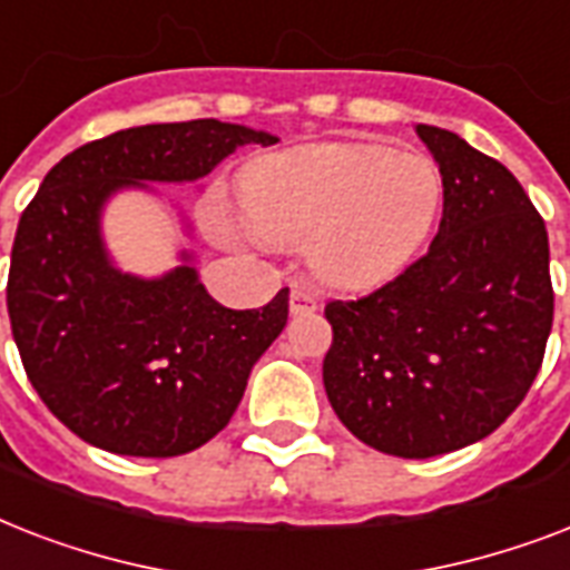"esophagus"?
Segmentation results:
<instances>
[{
    "mask_svg": "<svg viewBox=\"0 0 570 570\" xmlns=\"http://www.w3.org/2000/svg\"><path fill=\"white\" fill-rule=\"evenodd\" d=\"M316 307H320V302H316V295H313L311 289H304V286H293V293H289V311H293L295 316L313 313Z\"/></svg>",
    "mask_w": 570,
    "mask_h": 570,
    "instance_id": "1",
    "label": "esophagus"
}]
</instances>
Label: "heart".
<instances>
[{
    "label": "heart",
    "mask_w": 570,
    "mask_h": 570,
    "mask_svg": "<svg viewBox=\"0 0 570 570\" xmlns=\"http://www.w3.org/2000/svg\"><path fill=\"white\" fill-rule=\"evenodd\" d=\"M443 204V174L423 154L384 145H316L259 159L242 177V209L263 239L311 242L313 272L366 289L411 263Z\"/></svg>",
    "instance_id": "1"
}]
</instances>
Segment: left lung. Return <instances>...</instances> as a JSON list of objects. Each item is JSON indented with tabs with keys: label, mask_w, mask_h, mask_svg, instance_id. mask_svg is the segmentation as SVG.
<instances>
[{
	"label": "left lung",
	"mask_w": 570,
	"mask_h": 570,
	"mask_svg": "<svg viewBox=\"0 0 570 570\" xmlns=\"http://www.w3.org/2000/svg\"><path fill=\"white\" fill-rule=\"evenodd\" d=\"M443 174L423 257L355 302H328L331 407L357 441L432 459L500 429L553 325L548 227L514 174L450 129L416 127Z\"/></svg>",
	"instance_id": "obj_1"
}]
</instances>
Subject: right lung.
Listing matches in <instances>:
<instances>
[{
    "instance_id": "1",
    "label": "right lung",
    "mask_w": 570,
    "mask_h": 570,
    "mask_svg": "<svg viewBox=\"0 0 570 570\" xmlns=\"http://www.w3.org/2000/svg\"><path fill=\"white\" fill-rule=\"evenodd\" d=\"M275 141L213 118L120 129L67 154L22 209L8 272L13 343L43 405L85 443L138 459L204 446L289 316V289L230 311L191 266L159 281L118 272L100 239L106 197L200 180L236 147Z\"/></svg>"
}]
</instances>
